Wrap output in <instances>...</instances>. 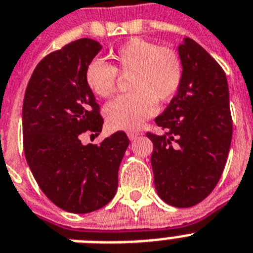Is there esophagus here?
<instances>
[{"label": "esophagus", "mask_w": 253, "mask_h": 253, "mask_svg": "<svg viewBox=\"0 0 253 253\" xmlns=\"http://www.w3.org/2000/svg\"><path fill=\"white\" fill-rule=\"evenodd\" d=\"M139 135L140 133L137 132V131H128V132H127V136H128V139L130 140H135Z\"/></svg>", "instance_id": "esophagus-1"}]
</instances>
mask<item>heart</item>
Segmentation results:
<instances>
[{
    "label": "heart",
    "mask_w": 253,
    "mask_h": 253,
    "mask_svg": "<svg viewBox=\"0 0 253 253\" xmlns=\"http://www.w3.org/2000/svg\"><path fill=\"white\" fill-rule=\"evenodd\" d=\"M113 64L92 60L84 81L97 97L114 94L118 76L128 78V94L110 101L104 114L116 130H133L153 116L156 103H169L182 82V61L173 48L158 46L143 38H131L112 52Z\"/></svg>",
    "instance_id": "1"
}]
</instances>
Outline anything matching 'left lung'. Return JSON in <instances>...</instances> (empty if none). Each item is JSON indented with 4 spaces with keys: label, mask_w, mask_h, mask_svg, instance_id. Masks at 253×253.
<instances>
[{
    "label": "left lung",
    "mask_w": 253,
    "mask_h": 253,
    "mask_svg": "<svg viewBox=\"0 0 253 253\" xmlns=\"http://www.w3.org/2000/svg\"><path fill=\"white\" fill-rule=\"evenodd\" d=\"M182 82L157 126L152 140L154 185L167 205L192 207L215 189L224 171L233 135L229 87L225 72L192 38L177 47Z\"/></svg>",
    "instance_id": "8db88e82"
}]
</instances>
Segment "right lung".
<instances>
[{"label":"right lung","instance_id":"right-lung-1","mask_svg":"<svg viewBox=\"0 0 253 253\" xmlns=\"http://www.w3.org/2000/svg\"><path fill=\"white\" fill-rule=\"evenodd\" d=\"M101 50L91 38L71 42L42 59L23 101V143L28 166L51 202L72 213H88L109 203L130 140L123 131L100 145L81 143L99 135L103 118L87 87V65Z\"/></svg>","mask_w":253,"mask_h":253}]
</instances>
